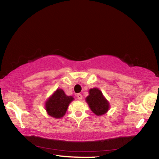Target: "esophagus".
<instances>
[{"instance_id": "esophagus-1", "label": "esophagus", "mask_w": 159, "mask_h": 159, "mask_svg": "<svg viewBox=\"0 0 159 159\" xmlns=\"http://www.w3.org/2000/svg\"><path fill=\"white\" fill-rule=\"evenodd\" d=\"M77 98L79 99V100H81L82 99V98H83V95H81V94H80V93H79V94H77Z\"/></svg>"}]
</instances>
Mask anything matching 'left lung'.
Segmentation results:
<instances>
[{
    "instance_id": "obj_1",
    "label": "left lung",
    "mask_w": 159,
    "mask_h": 159,
    "mask_svg": "<svg viewBox=\"0 0 159 159\" xmlns=\"http://www.w3.org/2000/svg\"><path fill=\"white\" fill-rule=\"evenodd\" d=\"M85 99L91 111L95 115L101 116L108 111L109 109V102L98 88H95L90 89L89 95Z\"/></svg>"
}]
</instances>
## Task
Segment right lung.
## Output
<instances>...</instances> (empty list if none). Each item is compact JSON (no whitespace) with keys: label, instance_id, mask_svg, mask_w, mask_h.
<instances>
[{"label":"right lung","instance_id":"obj_1","mask_svg":"<svg viewBox=\"0 0 159 159\" xmlns=\"http://www.w3.org/2000/svg\"><path fill=\"white\" fill-rule=\"evenodd\" d=\"M73 100V97L67 96L63 90L57 89L45 102V110L50 116L61 118L66 114L69 104Z\"/></svg>","mask_w":159,"mask_h":159}]
</instances>
